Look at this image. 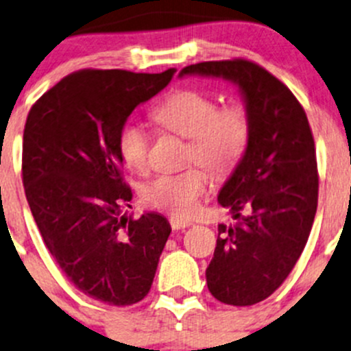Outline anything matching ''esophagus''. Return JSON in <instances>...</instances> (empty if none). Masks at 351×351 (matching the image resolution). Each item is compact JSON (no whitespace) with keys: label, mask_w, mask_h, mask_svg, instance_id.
<instances>
[{"label":"esophagus","mask_w":351,"mask_h":351,"mask_svg":"<svg viewBox=\"0 0 351 351\" xmlns=\"http://www.w3.org/2000/svg\"><path fill=\"white\" fill-rule=\"evenodd\" d=\"M169 224H171V228L175 229V231H178V229L190 228V226H192V221H186V219H182V217H176V215H171V217H169Z\"/></svg>","instance_id":"34e87169"}]
</instances>
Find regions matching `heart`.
<instances>
[{
  "mask_svg": "<svg viewBox=\"0 0 351 351\" xmlns=\"http://www.w3.org/2000/svg\"><path fill=\"white\" fill-rule=\"evenodd\" d=\"M151 119L166 132L185 137V162H197L215 178L236 169L251 141V113L241 101L217 107V100L193 88L173 90L151 110ZM149 134L134 122L119 130V153L123 165L134 171L147 168ZM207 189V175L197 166L159 175L141 189V198L149 207L175 215H190Z\"/></svg>",
  "mask_w": 351,
  "mask_h": 351,
  "instance_id": "1",
  "label": "heart"
}]
</instances>
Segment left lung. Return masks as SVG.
<instances>
[{
	"mask_svg": "<svg viewBox=\"0 0 351 351\" xmlns=\"http://www.w3.org/2000/svg\"><path fill=\"white\" fill-rule=\"evenodd\" d=\"M186 74L238 84L251 113L246 154L219 192L234 224H219L205 277L229 306H253L278 289L304 251L317 208L316 151L302 105L280 80L246 59L207 61Z\"/></svg>",
	"mask_w": 351,
	"mask_h": 351,
	"instance_id": "8db88e82",
	"label": "left lung"
}]
</instances>
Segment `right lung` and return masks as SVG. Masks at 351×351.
<instances>
[{
  "label": "right lung",
  "instance_id": "1",
  "mask_svg": "<svg viewBox=\"0 0 351 351\" xmlns=\"http://www.w3.org/2000/svg\"><path fill=\"white\" fill-rule=\"evenodd\" d=\"M173 74L76 71L35 101L25 123L23 186L42 239L81 292L110 306L147 295L171 232L161 214H122L132 190L119 130Z\"/></svg>",
  "mask_w": 351,
  "mask_h": 351
}]
</instances>
